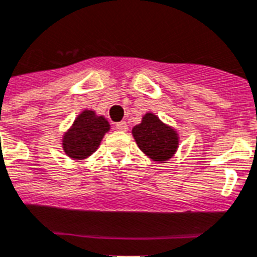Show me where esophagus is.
Listing matches in <instances>:
<instances>
[{
    "label": "esophagus",
    "mask_w": 257,
    "mask_h": 257,
    "mask_svg": "<svg viewBox=\"0 0 257 257\" xmlns=\"http://www.w3.org/2000/svg\"><path fill=\"white\" fill-rule=\"evenodd\" d=\"M115 128L118 131H127L128 130V126H127V123L124 120H122V122H118V123L115 124Z\"/></svg>",
    "instance_id": "1"
}]
</instances>
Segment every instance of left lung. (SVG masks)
I'll use <instances>...</instances> for the list:
<instances>
[{"label":"left lung","instance_id":"left-lung-1","mask_svg":"<svg viewBox=\"0 0 257 257\" xmlns=\"http://www.w3.org/2000/svg\"><path fill=\"white\" fill-rule=\"evenodd\" d=\"M133 135L139 148L155 162L172 158L179 144L176 131L162 123L154 114H146L142 123L133 128Z\"/></svg>","mask_w":257,"mask_h":257}]
</instances>
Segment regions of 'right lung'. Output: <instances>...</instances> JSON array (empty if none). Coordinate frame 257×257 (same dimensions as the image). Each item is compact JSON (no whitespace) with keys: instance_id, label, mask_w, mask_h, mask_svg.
<instances>
[{"instance_id":"right-lung-1","label":"right lung","mask_w":257,"mask_h":257,"mask_svg":"<svg viewBox=\"0 0 257 257\" xmlns=\"http://www.w3.org/2000/svg\"><path fill=\"white\" fill-rule=\"evenodd\" d=\"M107 130L109 123L103 116H95L93 111L85 110L77 116L71 130L64 135V151L73 159L86 158L97 150Z\"/></svg>"}]
</instances>
